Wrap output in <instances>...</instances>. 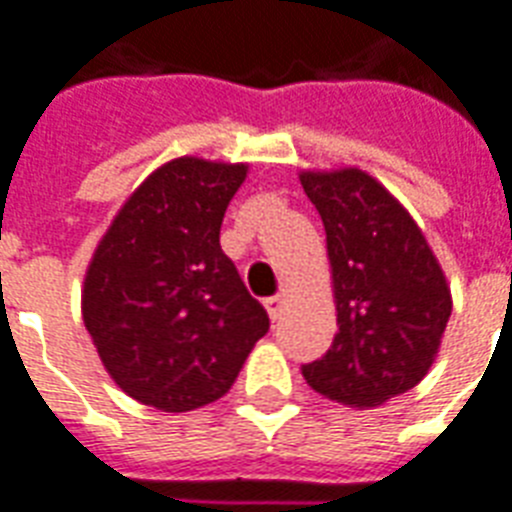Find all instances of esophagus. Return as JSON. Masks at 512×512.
<instances>
[{
	"label": "esophagus",
	"instance_id": "obj_1",
	"mask_svg": "<svg viewBox=\"0 0 512 512\" xmlns=\"http://www.w3.org/2000/svg\"><path fill=\"white\" fill-rule=\"evenodd\" d=\"M264 307H267V313H270L272 321H278L280 313H283V307H286V297H283V294H278V297L264 299Z\"/></svg>",
	"mask_w": 512,
	"mask_h": 512
}]
</instances>
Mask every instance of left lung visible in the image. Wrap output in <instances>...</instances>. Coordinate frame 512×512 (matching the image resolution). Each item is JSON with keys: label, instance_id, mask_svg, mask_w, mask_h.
<instances>
[{"label": "left lung", "instance_id": "left-lung-1", "mask_svg": "<svg viewBox=\"0 0 512 512\" xmlns=\"http://www.w3.org/2000/svg\"><path fill=\"white\" fill-rule=\"evenodd\" d=\"M326 232L337 334L302 367L307 386L348 407H375L418 386L451 318V286L421 226L359 167L302 169Z\"/></svg>", "mask_w": 512, "mask_h": 512}]
</instances>
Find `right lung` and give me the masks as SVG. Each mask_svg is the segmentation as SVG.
<instances>
[{"instance_id": "1", "label": "right lung", "mask_w": 512, "mask_h": 512, "mask_svg": "<svg viewBox=\"0 0 512 512\" xmlns=\"http://www.w3.org/2000/svg\"><path fill=\"white\" fill-rule=\"evenodd\" d=\"M248 164L180 156L115 213L83 280L86 324L107 375L164 413L221 399L270 329L221 251V224Z\"/></svg>"}]
</instances>
